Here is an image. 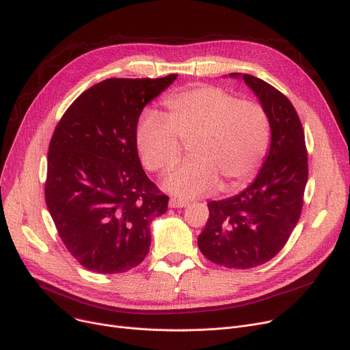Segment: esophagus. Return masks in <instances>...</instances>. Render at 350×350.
Here are the masks:
<instances>
[{
    "mask_svg": "<svg viewBox=\"0 0 350 350\" xmlns=\"http://www.w3.org/2000/svg\"><path fill=\"white\" fill-rule=\"evenodd\" d=\"M189 203L186 200H181V198H176V197H172L170 201H169V207L170 208H183L186 207Z\"/></svg>",
    "mask_w": 350,
    "mask_h": 350,
    "instance_id": "34e87169",
    "label": "esophagus"
}]
</instances>
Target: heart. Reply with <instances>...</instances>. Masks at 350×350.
Instances as JSON below:
<instances>
[{"label": "heart", "instance_id": "1", "mask_svg": "<svg viewBox=\"0 0 350 350\" xmlns=\"http://www.w3.org/2000/svg\"><path fill=\"white\" fill-rule=\"evenodd\" d=\"M164 115L144 110L136 126L143 164L163 173L189 144L191 160L173 170L164 187L180 197H197L243 187L260 169L271 142V120L262 105L201 85L163 99Z\"/></svg>", "mask_w": 350, "mask_h": 350}]
</instances>
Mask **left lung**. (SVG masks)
<instances>
[{
  "label": "left lung",
  "instance_id": "obj_1",
  "mask_svg": "<svg viewBox=\"0 0 350 350\" xmlns=\"http://www.w3.org/2000/svg\"><path fill=\"white\" fill-rule=\"evenodd\" d=\"M230 77H243L267 110L271 146L261 172L244 191L210 201L197 241L211 262L248 269L272 260L295 228L308 181V152L299 116L284 94L247 73Z\"/></svg>",
  "mask_w": 350,
  "mask_h": 350
}]
</instances>
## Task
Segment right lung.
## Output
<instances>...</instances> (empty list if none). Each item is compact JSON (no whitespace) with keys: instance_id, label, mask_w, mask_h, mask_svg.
Masks as SVG:
<instances>
[{"instance_id":"right-lung-1","label":"right lung","mask_w":350,"mask_h":350,"mask_svg":"<svg viewBox=\"0 0 350 350\" xmlns=\"http://www.w3.org/2000/svg\"><path fill=\"white\" fill-rule=\"evenodd\" d=\"M176 78L99 82L55 127L46 207L65 247L89 271L126 272L150 250V223L167 211L169 197L142 169L136 126L143 107Z\"/></svg>"}]
</instances>
